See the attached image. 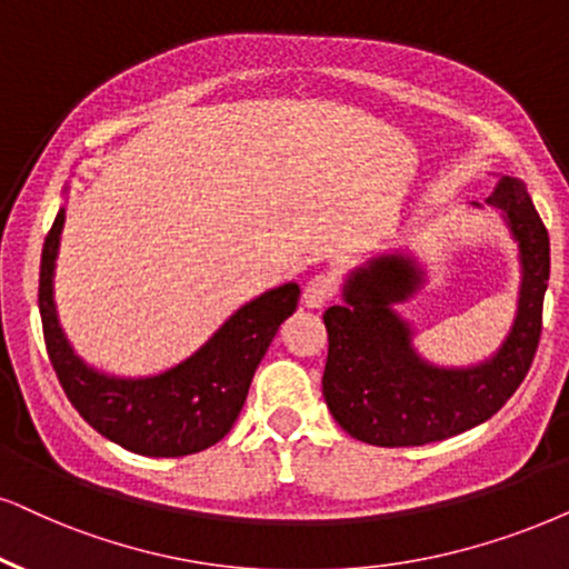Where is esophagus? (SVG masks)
Wrapping results in <instances>:
<instances>
[{
	"label": "esophagus",
	"instance_id": "1",
	"mask_svg": "<svg viewBox=\"0 0 569 569\" xmlns=\"http://www.w3.org/2000/svg\"><path fill=\"white\" fill-rule=\"evenodd\" d=\"M333 293H336L333 278L326 276V272H320V276H315L305 286V293H301V299H305V305L309 309H322L330 299H333Z\"/></svg>",
	"mask_w": 569,
	"mask_h": 569
}]
</instances>
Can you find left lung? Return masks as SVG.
<instances>
[{"label":"left lung","instance_id":"obj_1","mask_svg":"<svg viewBox=\"0 0 569 569\" xmlns=\"http://www.w3.org/2000/svg\"><path fill=\"white\" fill-rule=\"evenodd\" d=\"M486 204L501 214L520 260L515 320L491 357L455 368L417 351L412 320L397 309L428 280L412 249L380 251L349 270L343 301L322 315L328 328L322 397L333 420L357 441L422 446L459 436L499 412L528 376L549 289V233L520 178L501 176Z\"/></svg>","mask_w":569,"mask_h":569}]
</instances>
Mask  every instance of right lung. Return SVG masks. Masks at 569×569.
<instances>
[{
	"instance_id": "add662e5",
	"label": "right lung",
	"mask_w": 569,
	"mask_h": 569,
	"mask_svg": "<svg viewBox=\"0 0 569 569\" xmlns=\"http://www.w3.org/2000/svg\"><path fill=\"white\" fill-rule=\"evenodd\" d=\"M70 186L62 197L68 199ZM64 228V201L41 251L39 312L52 368L70 405L89 426L143 457H186L218 443L233 428L257 365L293 315L299 283H283L241 305L201 347L154 376H114L73 349L54 305V268Z\"/></svg>"
}]
</instances>
